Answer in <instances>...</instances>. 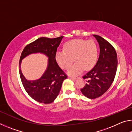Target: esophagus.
I'll return each instance as SVG.
<instances>
[{
    "label": "esophagus",
    "mask_w": 132,
    "mask_h": 132,
    "mask_svg": "<svg viewBox=\"0 0 132 132\" xmlns=\"http://www.w3.org/2000/svg\"><path fill=\"white\" fill-rule=\"evenodd\" d=\"M70 79L73 80H76L78 79V77H70Z\"/></svg>",
    "instance_id": "esophagus-1"
}]
</instances>
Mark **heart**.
Returning a JSON list of instances; mask_svg holds the SVG:
<instances>
[{
	"mask_svg": "<svg viewBox=\"0 0 132 132\" xmlns=\"http://www.w3.org/2000/svg\"><path fill=\"white\" fill-rule=\"evenodd\" d=\"M55 61L62 69H68L73 61L76 63L69 69L68 75L77 76L82 71L93 68L98 59V48L93 40L76 39L64 44L63 50L57 51Z\"/></svg>",
	"mask_w": 132,
	"mask_h": 132,
	"instance_id": "obj_1",
	"label": "heart"
}]
</instances>
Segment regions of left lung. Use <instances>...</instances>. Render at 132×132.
I'll list each match as a JSON object with an SVG mask.
<instances>
[{"instance_id": "1", "label": "left lung", "mask_w": 132, "mask_h": 132, "mask_svg": "<svg viewBox=\"0 0 132 132\" xmlns=\"http://www.w3.org/2000/svg\"><path fill=\"white\" fill-rule=\"evenodd\" d=\"M100 46V56L95 66L83 76L87 79L81 91L84 96L94 99L103 95L114 80L117 70V55L113 46L103 38L93 35Z\"/></svg>"}]
</instances>
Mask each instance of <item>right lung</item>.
I'll list each match as a JSON object with an SVG mask.
<instances>
[{
	"label": "right lung",
	"instance_id": "1",
	"mask_svg": "<svg viewBox=\"0 0 132 132\" xmlns=\"http://www.w3.org/2000/svg\"><path fill=\"white\" fill-rule=\"evenodd\" d=\"M63 36L55 38L41 37L27 45L21 53L19 62V73L21 80L27 93L37 102L50 104L54 101L61 89L62 82L67 75L58 66L55 55ZM41 53L48 57L47 70L39 79L28 80L21 72L22 59L32 53Z\"/></svg>",
	"mask_w": 132,
	"mask_h": 132
}]
</instances>
